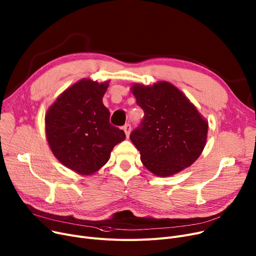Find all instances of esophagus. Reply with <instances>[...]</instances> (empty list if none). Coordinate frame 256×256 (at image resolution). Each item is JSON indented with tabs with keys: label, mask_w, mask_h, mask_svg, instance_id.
Listing matches in <instances>:
<instances>
[{
	"label": "esophagus",
	"mask_w": 256,
	"mask_h": 256,
	"mask_svg": "<svg viewBox=\"0 0 256 256\" xmlns=\"http://www.w3.org/2000/svg\"><path fill=\"white\" fill-rule=\"evenodd\" d=\"M124 132H126V137L128 138V136H130V130H132V126H130V124H124Z\"/></svg>",
	"instance_id": "1"
}]
</instances>
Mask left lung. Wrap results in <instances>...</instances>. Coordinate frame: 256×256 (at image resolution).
<instances>
[{
    "mask_svg": "<svg viewBox=\"0 0 256 256\" xmlns=\"http://www.w3.org/2000/svg\"><path fill=\"white\" fill-rule=\"evenodd\" d=\"M130 89L144 111L140 126L130 136L143 165L158 176H170L191 166L206 146L208 121L168 82L135 84Z\"/></svg>",
    "mask_w": 256,
    "mask_h": 256,
    "instance_id": "8db88e82",
    "label": "left lung"
}]
</instances>
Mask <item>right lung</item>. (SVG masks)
<instances>
[{"instance_id": "right-lung-1", "label": "right lung", "mask_w": 256, "mask_h": 256, "mask_svg": "<svg viewBox=\"0 0 256 256\" xmlns=\"http://www.w3.org/2000/svg\"><path fill=\"white\" fill-rule=\"evenodd\" d=\"M110 80L83 78L67 88L46 114V136L59 162L82 176H91L110 158L114 146L126 139L110 124L102 96Z\"/></svg>"}]
</instances>
